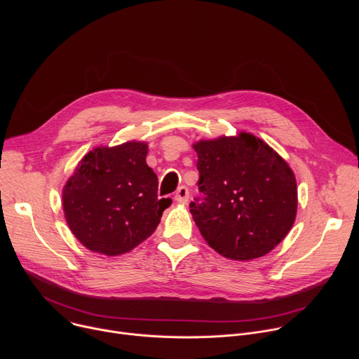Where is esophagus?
I'll return each mask as SVG.
<instances>
[{"instance_id":"1","label":"esophagus","mask_w":359,"mask_h":359,"mask_svg":"<svg viewBox=\"0 0 359 359\" xmlns=\"http://www.w3.org/2000/svg\"><path fill=\"white\" fill-rule=\"evenodd\" d=\"M189 198V190L186 186H180L177 190H176V194H175V200L177 203H186Z\"/></svg>"}]
</instances>
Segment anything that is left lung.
<instances>
[{
  "label": "left lung",
  "mask_w": 359,
  "mask_h": 359,
  "mask_svg": "<svg viewBox=\"0 0 359 359\" xmlns=\"http://www.w3.org/2000/svg\"><path fill=\"white\" fill-rule=\"evenodd\" d=\"M200 173L198 203L190 213L203 238L226 259L269 254L297 216V180L263 139L247 132L193 143Z\"/></svg>",
  "instance_id": "left-lung-1"
}]
</instances>
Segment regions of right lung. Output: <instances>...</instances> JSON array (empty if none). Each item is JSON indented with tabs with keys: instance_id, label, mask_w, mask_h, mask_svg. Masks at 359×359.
Returning a JSON list of instances; mask_svg holds the SVG:
<instances>
[{
	"instance_id": "right-lung-1",
	"label": "right lung",
	"mask_w": 359,
	"mask_h": 359,
	"mask_svg": "<svg viewBox=\"0 0 359 359\" xmlns=\"http://www.w3.org/2000/svg\"><path fill=\"white\" fill-rule=\"evenodd\" d=\"M147 143L99 146L81 159L62 189L68 227L79 243L109 257L129 252L156 230L172 198H158Z\"/></svg>"
}]
</instances>
